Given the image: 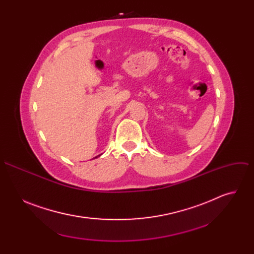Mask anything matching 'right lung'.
Segmentation results:
<instances>
[{
    "label": "right lung",
    "instance_id": "1",
    "mask_svg": "<svg viewBox=\"0 0 254 254\" xmlns=\"http://www.w3.org/2000/svg\"><path fill=\"white\" fill-rule=\"evenodd\" d=\"M95 158H97V157H95Z\"/></svg>",
    "mask_w": 254,
    "mask_h": 254
}]
</instances>
